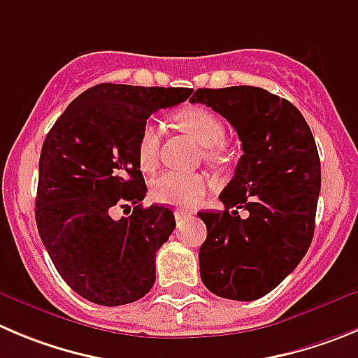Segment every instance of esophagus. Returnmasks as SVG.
<instances>
[{"label": "esophagus", "instance_id": "1", "mask_svg": "<svg viewBox=\"0 0 358 358\" xmlns=\"http://www.w3.org/2000/svg\"><path fill=\"white\" fill-rule=\"evenodd\" d=\"M175 217H176V219H178V220L192 219V212H189V210H176Z\"/></svg>", "mask_w": 358, "mask_h": 358}]
</instances>
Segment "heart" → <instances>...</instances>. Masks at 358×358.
I'll use <instances>...</instances> for the list:
<instances>
[{
  "mask_svg": "<svg viewBox=\"0 0 358 358\" xmlns=\"http://www.w3.org/2000/svg\"><path fill=\"white\" fill-rule=\"evenodd\" d=\"M176 122L183 130L194 136L196 141L206 148V155L215 159L219 146L226 139V127L222 120L210 109L192 106L176 113ZM160 146V125L155 120H148L143 125L138 139V162L143 169L155 166ZM206 190V180L201 175L178 171H164L152 180L150 194L160 205L190 206L198 201Z\"/></svg>",
  "mask_w": 358,
  "mask_h": 358,
  "instance_id": "b5f03b06",
  "label": "heart"
}]
</instances>
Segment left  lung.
<instances>
[{
  "mask_svg": "<svg viewBox=\"0 0 358 358\" xmlns=\"http://www.w3.org/2000/svg\"><path fill=\"white\" fill-rule=\"evenodd\" d=\"M190 102L224 116L243 150L219 196L224 210L198 213L206 224L199 247L203 285L222 299H262L295 270L313 242L322 187L315 138L292 102L256 86L199 88Z\"/></svg>",
  "mask_w": 358,
  "mask_h": 358,
  "instance_id": "8db88e82",
  "label": "left lung"
}]
</instances>
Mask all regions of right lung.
Returning <instances> with one entry per match:
<instances>
[{"label": "right lung", "instance_id": "right-lung-1", "mask_svg": "<svg viewBox=\"0 0 358 358\" xmlns=\"http://www.w3.org/2000/svg\"><path fill=\"white\" fill-rule=\"evenodd\" d=\"M190 88L102 83L86 90L45 136L35 219L59 275L83 299L123 306L155 282V255L175 229L169 208L143 206L138 139L152 113L189 99ZM134 206L122 220L116 206Z\"/></svg>", "mask_w": 358, "mask_h": 358}]
</instances>
